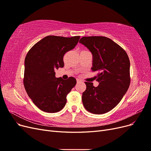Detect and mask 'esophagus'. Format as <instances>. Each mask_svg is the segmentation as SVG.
I'll return each mask as SVG.
<instances>
[{"label":"esophagus","instance_id":"esophagus-1","mask_svg":"<svg viewBox=\"0 0 151 151\" xmlns=\"http://www.w3.org/2000/svg\"><path fill=\"white\" fill-rule=\"evenodd\" d=\"M80 82H81V81L79 79H77V83H80Z\"/></svg>","mask_w":151,"mask_h":151}]
</instances>
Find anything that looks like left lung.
Masks as SVG:
<instances>
[{
  "label": "left lung",
  "mask_w": 151,
  "mask_h": 151,
  "mask_svg": "<svg viewBox=\"0 0 151 151\" xmlns=\"http://www.w3.org/2000/svg\"><path fill=\"white\" fill-rule=\"evenodd\" d=\"M79 43L93 54V72H97L99 85L85 82L82 96L84 108L94 114L111 110L120 103L130 83V60L120 45L104 36H84Z\"/></svg>",
  "instance_id": "8db88e82"
}]
</instances>
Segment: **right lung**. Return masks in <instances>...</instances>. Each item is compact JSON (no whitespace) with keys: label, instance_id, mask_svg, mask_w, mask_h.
<instances>
[{"label":"right lung","instance_id":"1","mask_svg":"<svg viewBox=\"0 0 151 151\" xmlns=\"http://www.w3.org/2000/svg\"><path fill=\"white\" fill-rule=\"evenodd\" d=\"M79 36H47L36 43L24 60L23 83L32 101L41 110L56 113L63 108L67 96L76 84L73 77L56 78L55 70L63 67V56L74 48Z\"/></svg>","mask_w":151,"mask_h":151}]
</instances>
